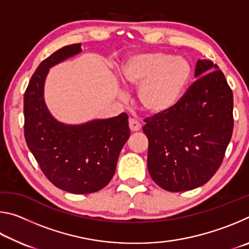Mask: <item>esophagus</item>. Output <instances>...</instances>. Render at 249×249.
Returning <instances> with one entry per match:
<instances>
[{
    "label": "esophagus",
    "mask_w": 249,
    "mask_h": 249,
    "mask_svg": "<svg viewBox=\"0 0 249 249\" xmlns=\"http://www.w3.org/2000/svg\"><path fill=\"white\" fill-rule=\"evenodd\" d=\"M128 125H129V129L132 130V132H138V130L142 128V123L136 119H129Z\"/></svg>",
    "instance_id": "obj_1"
}]
</instances>
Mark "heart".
<instances>
[{
  "instance_id": "1",
  "label": "heart",
  "mask_w": 249,
  "mask_h": 249,
  "mask_svg": "<svg viewBox=\"0 0 249 249\" xmlns=\"http://www.w3.org/2000/svg\"><path fill=\"white\" fill-rule=\"evenodd\" d=\"M121 75L126 86L140 88L142 107L158 114L178 102L190 79L191 66L185 59L166 53H138L126 60Z\"/></svg>"
}]
</instances>
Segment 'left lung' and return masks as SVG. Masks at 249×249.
<instances>
[{"label":"left lung","instance_id":"obj_1","mask_svg":"<svg viewBox=\"0 0 249 249\" xmlns=\"http://www.w3.org/2000/svg\"><path fill=\"white\" fill-rule=\"evenodd\" d=\"M197 78L170 109L145 119L147 168L160 188L188 191L215 175L234 127L233 92L210 60L196 62Z\"/></svg>","mask_w":249,"mask_h":249}]
</instances>
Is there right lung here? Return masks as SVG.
Returning a JSON list of instances; mask_svg holds the SVG:
<instances>
[{"label":"right lung","mask_w":249,"mask_h":249,"mask_svg":"<svg viewBox=\"0 0 249 249\" xmlns=\"http://www.w3.org/2000/svg\"><path fill=\"white\" fill-rule=\"evenodd\" d=\"M80 52L81 44L65 46L46 58L34 72L24 93V135L50 182L67 192L88 195L111 181L130 132L126 113L78 126L61 124L50 115L44 101L48 70Z\"/></svg>","instance_id":"1"}]
</instances>
